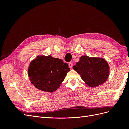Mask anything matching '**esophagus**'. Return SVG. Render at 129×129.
<instances>
[{
    "instance_id": "obj_1",
    "label": "esophagus",
    "mask_w": 129,
    "mask_h": 129,
    "mask_svg": "<svg viewBox=\"0 0 129 129\" xmlns=\"http://www.w3.org/2000/svg\"><path fill=\"white\" fill-rule=\"evenodd\" d=\"M68 65H69V67L70 68H72L73 67V64H72V63H71V62H69V63H68Z\"/></svg>"
}]
</instances>
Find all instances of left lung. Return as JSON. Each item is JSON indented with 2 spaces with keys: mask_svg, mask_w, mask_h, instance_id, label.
<instances>
[{
  "mask_svg": "<svg viewBox=\"0 0 129 129\" xmlns=\"http://www.w3.org/2000/svg\"><path fill=\"white\" fill-rule=\"evenodd\" d=\"M73 68L80 74L84 82L92 88L104 83L109 75L108 63L100 57L82 56Z\"/></svg>",
  "mask_w": 129,
  "mask_h": 129,
  "instance_id": "8db88e82",
  "label": "left lung"
}]
</instances>
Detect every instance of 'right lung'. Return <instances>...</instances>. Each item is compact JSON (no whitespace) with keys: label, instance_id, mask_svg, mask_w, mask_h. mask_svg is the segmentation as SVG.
I'll list each match as a JSON object with an SVG mask.
<instances>
[{"label":"right lung","instance_id":"1","mask_svg":"<svg viewBox=\"0 0 129 129\" xmlns=\"http://www.w3.org/2000/svg\"><path fill=\"white\" fill-rule=\"evenodd\" d=\"M70 71L67 63L52 56H38L28 67L29 80L35 87L46 92H53L60 87Z\"/></svg>","mask_w":129,"mask_h":129}]
</instances>
